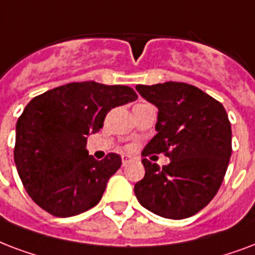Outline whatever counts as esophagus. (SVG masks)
<instances>
[{
	"mask_svg": "<svg viewBox=\"0 0 255 255\" xmlns=\"http://www.w3.org/2000/svg\"><path fill=\"white\" fill-rule=\"evenodd\" d=\"M129 161H130V157H128V155H122V166H126Z\"/></svg>",
	"mask_w": 255,
	"mask_h": 255,
	"instance_id": "1",
	"label": "esophagus"
}]
</instances>
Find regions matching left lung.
Masks as SVG:
<instances>
[{
  "instance_id": "8db88e82",
  "label": "left lung",
  "mask_w": 255,
  "mask_h": 255,
  "mask_svg": "<svg viewBox=\"0 0 255 255\" xmlns=\"http://www.w3.org/2000/svg\"><path fill=\"white\" fill-rule=\"evenodd\" d=\"M137 92L158 108L157 134L142 151L145 177L134 193L157 216L183 220L201 212L217 191L232 155V125L224 105L185 82L137 85ZM164 154L159 168L145 158Z\"/></svg>"
}]
</instances>
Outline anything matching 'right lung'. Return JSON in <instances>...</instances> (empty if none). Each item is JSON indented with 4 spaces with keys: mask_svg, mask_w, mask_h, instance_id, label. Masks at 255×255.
Instances as JSON below:
<instances>
[{
    "mask_svg": "<svg viewBox=\"0 0 255 255\" xmlns=\"http://www.w3.org/2000/svg\"><path fill=\"white\" fill-rule=\"evenodd\" d=\"M137 98L129 86L85 81L47 90L27 104L15 126L14 162L39 208L73 217L100 202L121 157L109 153L97 161L89 155L86 139L113 108Z\"/></svg>",
    "mask_w": 255,
    "mask_h": 255,
    "instance_id": "obj_1",
    "label": "right lung"
}]
</instances>
